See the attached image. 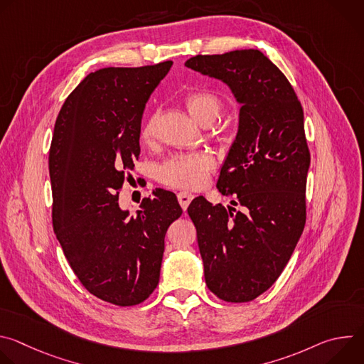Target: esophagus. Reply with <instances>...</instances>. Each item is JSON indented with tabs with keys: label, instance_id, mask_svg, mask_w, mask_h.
<instances>
[{
	"label": "esophagus",
	"instance_id": "34e87169",
	"mask_svg": "<svg viewBox=\"0 0 364 364\" xmlns=\"http://www.w3.org/2000/svg\"><path fill=\"white\" fill-rule=\"evenodd\" d=\"M193 194L191 193H187V191H180L178 194H177V198H178V203H180V205L183 207V210H186L187 207H188V204L191 203V200H193Z\"/></svg>",
	"mask_w": 364,
	"mask_h": 364
}]
</instances>
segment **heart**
Segmentation results:
<instances>
[{"mask_svg":"<svg viewBox=\"0 0 364 364\" xmlns=\"http://www.w3.org/2000/svg\"><path fill=\"white\" fill-rule=\"evenodd\" d=\"M184 103L191 117L201 125L215 122L222 111V100L209 90H194L186 95ZM159 114H152L141 129V139L152 144L157 136ZM215 160L205 152L176 154L164 161L159 168V178L163 184L177 188H197L207 181V176L213 170Z\"/></svg>","mask_w":364,"mask_h":364,"instance_id":"1","label":"heart"}]
</instances>
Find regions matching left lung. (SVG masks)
<instances>
[{"instance_id":"8db88e82","label":"left lung","mask_w":364,"mask_h":364,"mask_svg":"<svg viewBox=\"0 0 364 364\" xmlns=\"http://www.w3.org/2000/svg\"><path fill=\"white\" fill-rule=\"evenodd\" d=\"M186 66L226 83L242 105L216 184L240 209L198 196L187 212L207 288L223 301L247 302L279 278L305 226L304 111L285 75L259 50L198 55Z\"/></svg>"}]
</instances>
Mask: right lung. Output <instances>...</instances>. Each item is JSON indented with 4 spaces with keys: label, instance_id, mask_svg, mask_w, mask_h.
<instances>
[{
    "label": "right lung",
    "instance_id": "obj_1",
    "mask_svg": "<svg viewBox=\"0 0 364 364\" xmlns=\"http://www.w3.org/2000/svg\"><path fill=\"white\" fill-rule=\"evenodd\" d=\"M171 66L89 73L65 100L50 145L56 237L82 285L119 306L141 304L157 288L167 229L183 213L163 188L142 198L136 216L118 203L139 157L145 105Z\"/></svg>",
    "mask_w": 364,
    "mask_h": 364
}]
</instances>
